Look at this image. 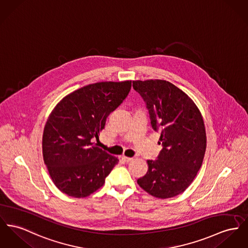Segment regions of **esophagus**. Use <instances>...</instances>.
Instances as JSON below:
<instances>
[{"label":"esophagus","instance_id":"obj_1","mask_svg":"<svg viewBox=\"0 0 248 248\" xmlns=\"http://www.w3.org/2000/svg\"><path fill=\"white\" fill-rule=\"evenodd\" d=\"M122 160L125 162V163H130V162H132V158H130V157H127V156H122Z\"/></svg>","mask_w":248,"mask_h":248}]
</instances>
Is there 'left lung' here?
<instances>
[{"label":"left lung","instance_id":"obj_1","mask_svg":"<svg viewBox=\"0 0 248 248\" xmlns=\"http://www.w3.org/2000/svg\"><path fill=\"white\" fill-rule=\"evenodd\" d=\"M147 103L151 126L160 132L163 149L149 160L138 185L157 198H174L193 182L204 159L207 137L197 104L182 89L165 80L132 81Z\"/></svg>","mask_w":248,"mask_h":248}]
</instances>
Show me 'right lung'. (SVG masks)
<instances>
[{
    "instance_id": "add662e5",
    "label": "right lung",
    "mask_w": 248,
    "mask_h": 248,
    "mask_svg": "<svg viewBox=\"0 0 248 248\" xmlns=\"http://www.w3.org/2000/svg\"><path fill=\"white\" fill-rule=\"evenodd\" d=\"M132 81L85 85L51 111L42 137V153L54 185L72 198H86L103 186L118 158L92 142L106 118L122 103Z\"/></svg>"
}]
</instances>
